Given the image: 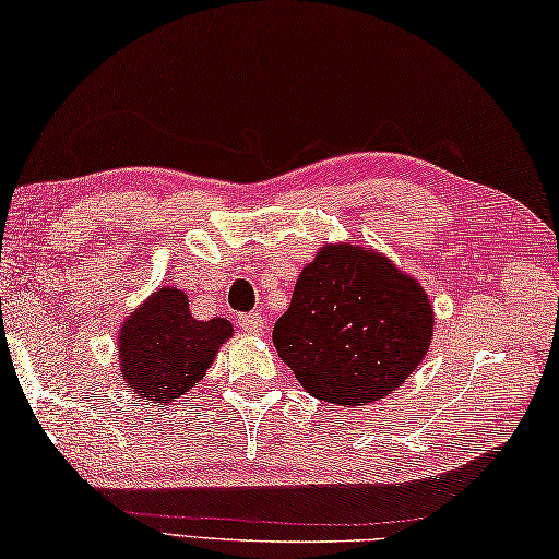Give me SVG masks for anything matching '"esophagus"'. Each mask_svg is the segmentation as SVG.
Returning <instances> with one entry per match:
<instances>
[{"mask_svg":"<svg viewBox=\"0 0 559 559\" xmlns=\"http://www.w3.org/2000/svg\"><path fill=\"white\" fill-rule=\"evenodd\" d=\"M239 328L245 330V332H261L263 330V320H261V314L259 312H245V314H239Z\"/></svg>","mask_w":559,"mask_h":559,"instance_id":"obj_1","label":"esophagus"}]
</instances>
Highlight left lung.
Listing matches in <instances>:
<instances>
[{
  "mask_svg": "<svg viewBox=\"0 0 559 559\" xmlns=\"http://www.w3.org/2000/svg\"><path fill=\"white\" fill-rule=\"evenodd\" d=\"M432 308L423 288L379 253L324 247L302 269L273 344L314 399L369 405L428 354Z\"/></svg>",
  "mask_w": 559,
  "mask_h": 559,
  "instance_id": "left-lung-1",
  "label": "left lung"
}]
</instances>
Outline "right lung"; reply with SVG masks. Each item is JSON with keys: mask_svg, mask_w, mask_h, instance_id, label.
<instances>
[{"mask_svg": "<svg viewBox=\"0 0 559 559\" xmlns=\"http://www.w3.org/2000/svg\"><path fill=\"white\" fill-rule=\"evenodd\" d=\"M229 337V320H195L186 293L160 288L119 332L124 383L151 403H170L205 377L219 344Z\"/></svg>", "mask_w": 559, "mask_h": 559, "instance_id": "obj_1", "label": "right lung"}]
</instances>
